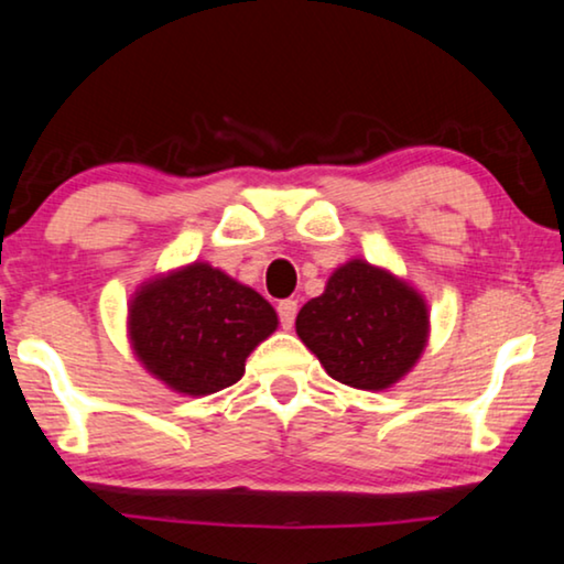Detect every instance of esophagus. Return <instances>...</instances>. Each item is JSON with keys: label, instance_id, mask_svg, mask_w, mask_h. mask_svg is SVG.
<instances>
[{"label": "esophagus", "instance_id": "esophagus-1", "mask_svg": "<svg viewBox=\"0 0 564 564\" xmlns=\"http://www.w3.org/2000/svg\"><path fill=\"white\" fill-rule=\"evenodd\" d=\"M276 313H280L282 328H292L295 326V315H297V300H282V303L276 305Z\"/></svg>", "mask_w": 564, "mask_h": 564}]
</instances>
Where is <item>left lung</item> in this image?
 <instances>
[{"mask_svg":"<svg viewBox=\"0 0 564 564\" xmlns=\"http://www.w3.org/2000/svg\"><path fill=\"white\" fill-rule=\"evenodd\" d=\"M297 336L334 380L357 390H388L411 372L429 341L421 292L388 269L351 259L307 300Z\"/></svg>","mask_w":564,"mask_h":564,"instance_id":"8db88e82","label":"left lung"}]
</instances>
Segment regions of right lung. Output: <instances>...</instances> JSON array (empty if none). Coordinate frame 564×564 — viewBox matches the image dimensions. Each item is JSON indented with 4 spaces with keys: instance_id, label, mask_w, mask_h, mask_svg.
Segmentation results:
<instances>
[{
    "instance_id": "add662e5",
    "label": "right lung",
    "mask_w": 564,
    "mask_h": 564,
    "mask_svg": "<svg viewBox=\"0 0 564 564\" xmlns=\"http://www.w3.org/2000/svg\"><path fill=\"white\" fill-rule=\"evenodd\" d=\"M257 290L205 261L143 282L128 305L138 361L182 395H210L238 382L246 359L276 330Z\"/></svg>"
}]
</instances>
